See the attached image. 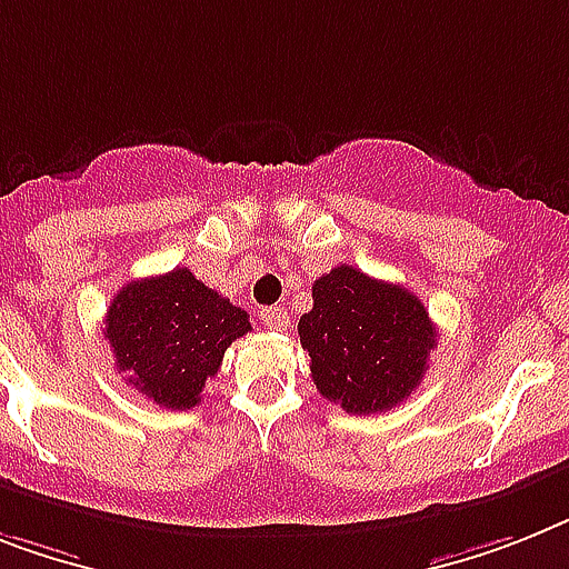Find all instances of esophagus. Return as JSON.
Wrapping results in <instances>:
<instances>
[{
  "instance_id": "1",
  "label": "esophagus",
  "mask_w": 569,
  "mask_h": 569,
  "mask_svg": "<svg viewBox=\"0 0 569 569\" xmlns=\"http://www.w3.org/2000/svg\"><path fill=\"white\" fill-rule=\"evenodd\" d=\"M261 322H264V328H270V331H288L290 326V317L288 311L281 308V305H270V308H261Z\"/></svg>"
}]
</instances>
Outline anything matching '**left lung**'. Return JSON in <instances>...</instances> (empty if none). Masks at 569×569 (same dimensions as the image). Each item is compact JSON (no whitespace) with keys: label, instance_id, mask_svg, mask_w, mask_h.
<instances>
[{"label":"left lung","instance_id":"8db88e82","mask_svg":"<svg viewBox=\"0 0 569 569\" xmlns=\"http://www.w3.org/2000/svg\"><path fill=\"white\" fill-rule=\"evenodd\" d=\"M319 396L346 412H387L419 387L436 326L419 296L351 264L313 281V308L299 319Z\"/></svg>","mask_w":569,"mask_h":569}]
</instances>
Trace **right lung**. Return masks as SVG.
<instances>
[{
    "mask_svg": "<svg viewBox=\"0 0 569 569\" xmlns=\"http://www.w3.org/2000/svg\"><path fill=\"white\" fill-rule=\"evenodd\" d=\"M247 331L250 313L206 288L189 267L124 284L104 319L116 369L166 410L197 407L206 378L218 375L223 351Z\"/></svg>",
    "mask_w": 569,
    "mask_h": 569,
    "instance_id": "obj_1",
    "label": "right lung"
}]
</instances>
